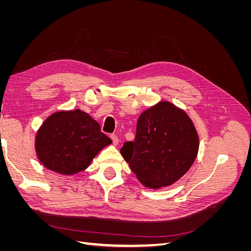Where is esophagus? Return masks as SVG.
I'll return each instance as SVG.
<instances>
[{"label": "esophagus", "instance_id": "34e87169", "mask_svg": "<svg viewBox=\"0 0 251 251\" xmlns=\"http://www.w3.org/2000/svg\"><path fill=\"white\" fill-rule=\"evenodd\" d=\"M111 139H112L113 143L115 144V146H117L118 142H119V138H118V136H117L116 134H112V135H111Z\"/></svg>", "mask_w": 251, "mask_h": 251}]
</instances>
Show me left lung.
Returning a JSON list of instances; mask_svg holds the SVG:
<instances>
[{"instance_id":"left-lung-1","label":"left lung","mask_w":251,"mask_h":251,"mask_svg":"<svg viewBox=\"0 0 251 251\" xmlns=\"http://www.w3.org/2000/svg\"><path fill=\"white\" fill-rule=\"evenodd\" d=\"M199 137L187 114L169 101L144 111L138 118L134 141L120 153L141 183L151 188L173 184L191 169Z\"/></svg>"}]
</instances>
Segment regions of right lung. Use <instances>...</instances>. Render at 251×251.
<instances>
[{
    "mask_svg": "<svg viewBox=\"0 0 251 251\" xmlns=\"http://www.w3.org/2000/svg\"><path fill=\"white\" fill-rule=\"evenodd\" d=\"M110 143L100 124L77 109L56 112L45 120L36 133L35 151L48 170L74 175L86 170Z\"/></svg>",
    "mask_w": 251,
    "mask_h": 251,
    "instance_id": "obj_1",
    "label": "right lung"
}]
</instances>
